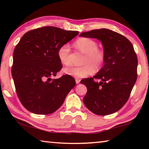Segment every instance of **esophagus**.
Masks as SVG:
<instances>
[{
    "label": "esophagus",
    "instance_id": "esophagus-1",
    "mask_svg": "<svg viewBox=\"0 0 149 149\" xmlns=\"http://www.w3.org/2000/svg\"><path fill=\"white\" fill-rule=\"evenodd\" d=\"M80 82V79H75V83H76V84H79Z\"/></svg>",
    "mask_w": 149,
    "mask_h": 149
}]
</instances>
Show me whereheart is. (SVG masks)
<instances>
[{"instance_id": "1", "label": "heart", "mask_w": 149, "mask_h": 149, "mask_svg": "<svg viewBox=\"0 0 149 149\" xmlns=\"http://www.w3.org/2000/svg\"><path fill=\"white\" fill-rule=\"evenodd\" d=\"M75 46L81 52L85 54L83 62L84 65L81 67L70 66L65 68V74L76 78H84L93 74L95 71L101 69L105 60V54L103 50L98 49V44L94 40L86 37L80 38L75 42ZM70 47L64 44L58 50V57L60 62L64 65L69 64V54Z\"/></svg>"}]
</instances>
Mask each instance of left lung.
I'll return each mask as SVG.
<instances>
[{
  "label": "left lung",
  "instance_id": "8db88e82",
  "mask_svg": "<svg viewBox=\"0 0 149 149\" xmlns=\"http://www.w3.org/2000/svg\"><path fill=\"white\" fill-rule=\"evenodd\" d=\"M79 37L99 40L105 54L104 65L97 74L81 81L87 88L83 101L95 114H113L127 101L137 80L138 61L133 45L124 36L108 29L84 32ZM94 78L102 81L95 82Z\"/></svg>",
  "mask_w": 149,
  "mask_h": 149
}]
</instances>
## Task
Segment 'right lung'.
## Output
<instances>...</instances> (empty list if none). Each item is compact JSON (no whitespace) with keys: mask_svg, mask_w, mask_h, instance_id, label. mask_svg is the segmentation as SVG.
<instances>
[{"mask_svg":"<svg viewBox=\"0 0 149 149\" xmlns=\"http://www.w3.org/2000/svg\"><path fill=\"white\" fill-rule=\"evenodd\" d=\"M79 34L56 27L25 33L13 52L12 75L22 105L36 114H49L61 107L75 85L69 75L52 79L62 69L58 50Z\"/></svg>","mask_w":149,"mask_h":149,"instance_id":"1","label":"right lung"}]
</instances>
